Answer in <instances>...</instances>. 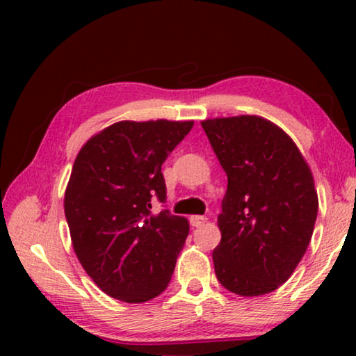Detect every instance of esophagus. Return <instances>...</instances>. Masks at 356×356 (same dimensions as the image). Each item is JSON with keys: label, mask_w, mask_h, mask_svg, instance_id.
I'll use <instances>...</instances> for the list:
<instances>
[{"label": "esophagus", "mask_w": 356, "mask_h": 356, "mask_svg": "<svg viewBox=\"0 0 356 356\" xmlns=\"http://www.w3.org/2000/svg\"><path fill=\"white\" fill-rule=\"evenodd\" d=\"M206 222H207V217H204V216H191V217H189V223H191L193 227H202Z\"/></svg>", "instance_id": "1"}]
</instances>
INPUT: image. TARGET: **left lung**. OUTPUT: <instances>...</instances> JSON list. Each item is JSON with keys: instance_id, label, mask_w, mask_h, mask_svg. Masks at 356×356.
<instances>
[{"instance_id": "obj_1", "label": "left lung", "mask_w": 356, "mask_h": 356, "mask_svg": "<svg viewBox=\"0 0 356 356\" xmlns=\"http://www.w3.org/2000/svg\"><path fill=\"white\" fill-rule=\"evenodd\" d=\"M201 124L228 178L212 254L217 279L241 296L270 293L293 274L313 236V175L290 136L261 116Z\"/></svg>"}]
</instances>
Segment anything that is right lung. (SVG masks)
Here are the masks:
<instances>
[{"label":"right lung","mask_w":356,"mask_h":356,"mask_svg":"<svg viewBox=\"0 0 356 356\" xmlns=\"http://www.w3.org/2000/svg\"><path fill=\"white\" fill-rule=\"evenodd\" d=\"M194 121H120L77 154L65 193L76 256L97 286L124 303H144L167 289L189 233L168 209L162 165Z\"/></svg>","instance_id":"right-lung-1"}]
</instances>
